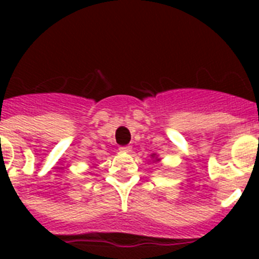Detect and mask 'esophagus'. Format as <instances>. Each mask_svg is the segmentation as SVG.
<instances>
[{"label": "esophagus", "instance_id": "34e87169", "mask_svg": "<svg viewBox=\"0 0 259 259\" xmlns=\"http://www.w3.org/2000/svg\"><path fill=\"white\" fill-rule=\"evenodd\" d=\"M119 150H120V152H124V153H130L131 152V146H120V148H119Z\"/></svg>", "mask_w": 259, "mask_h": 259}]
</instances>
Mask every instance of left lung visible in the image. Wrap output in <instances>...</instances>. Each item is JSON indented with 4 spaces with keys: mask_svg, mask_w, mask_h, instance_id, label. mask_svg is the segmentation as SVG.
Returning <instances> with one entry per match:
<instances>
[{
    "mask_svg": "<svg viewBox=\"0 0 259 259\" xmlns=\"http://www.w3.org/2000/svg\"><path fill=\"white\" fill-rule=\"evenodd\" d=\"M152 157H153V158H154V157H155V154H152ZM157 161H158V159H157Z\"/></svg>",
    "mask_w": 259,
    "mask_h": 259,
    "instance_id": "1",
    "label": "left lung"
}]
</instances>
